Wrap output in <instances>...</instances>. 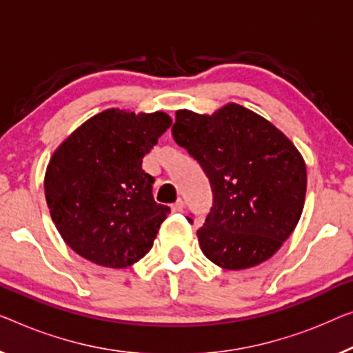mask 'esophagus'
Listing matches in <instances>:
<instances>
[{"label":"esophagus","instance_id":"1","mask_svg":"<svg viewBox=\"0 0 353 353\" xmlns=\"http://www.w3.org/2000/svg\"><path fill=\"white\" fill-rule=\"evenodd\" d=\"M171 209H172V212H182V210H183V201H182V199L179 198L177 201L172 204Z\"/></svg>","mask_w":353,"mask_h":353}]
</instances>
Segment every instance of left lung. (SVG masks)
<instances>
[{
  "label": "left lung",
  "instance_id": "left-lung-1",
  "mask_svg": "<svg viewBox=\"0 0 353 353\" xmlns=\"http://www.w3.org/2000/svg\"><path fill=\"white\" fill-rule=\"evenodd\" d=\"M172 134L212 187L214 206L196 231L203 254L231 271L271 259L296 228L306 199V163L294 144L236 103L214 114L179 109Z\"/></svg>",
  "mask_w": 353,
  "mask_h": 353
}]
</instances>
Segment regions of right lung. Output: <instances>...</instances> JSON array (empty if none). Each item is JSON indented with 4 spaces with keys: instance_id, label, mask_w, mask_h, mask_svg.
<instances>
[{
    "instance_id": "1",
    "label": "right lung",
    "mask_w": 353,
    "mask_h": 353,
    "mask_svg": "<svg viewBox=\"0 0 353 353\" xmlns=\"http://www.w3.org/2000/svg\"><path fill=\"white\" fill-rule=\"evenodd\" d=\"M163 110L106 109L85 120L52 154L46 201L65 243L104 268H128L152 249L171 209L152 194L143 159L170 128Z\"/></svg>"
}]
</instances>
